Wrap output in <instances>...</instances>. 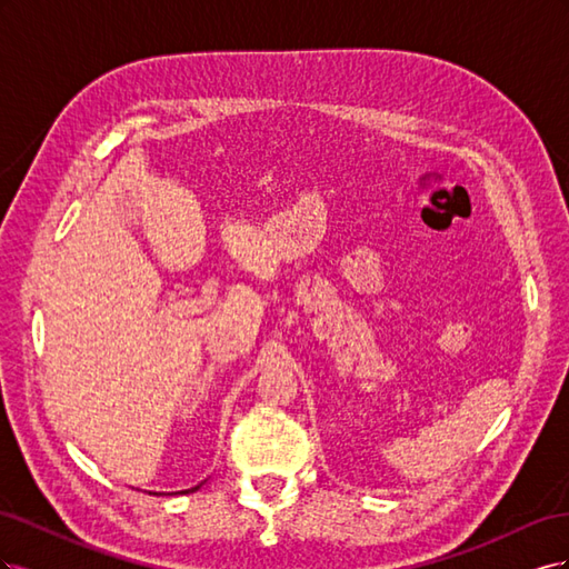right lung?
Here are the masks:
<instances>
[{
  "label": "right lung",
  "instance_id": "1",
  "mask_svg": "<svg viewBox=\"0 0 569 569\" xmlns=\"http://www.w3.org/2000/svg\"><path fill=\"white\" fill-rule=\"evenodd\" d=\"M199 487H201V485H199ZM199 487H192V489H187V491H180V493H192V491H197Z\"/></svg>",
  "mask_w": 569,
  "mask_h": 569
}]
</instances>
